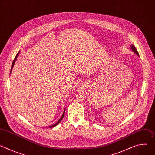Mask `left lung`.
<instances>
[{
  "instance_id": "left-lung-1",
  "label": "left lung",
  "mask_w": 155,
  "mask_h": 155,
  "mask_svg": "<svg viewBox=\"0 0 155 155\" xmlns=\"http://www.w3.org/2000/svg\"><path fill=\"white\" fill-rule=\"evenodd\" d=\"M131 49L132 50V51H133L137 56H139V53H138V51H137V50H136V48H135V47L134 46V45H131Z\"/></svg>"
}]
</instances>
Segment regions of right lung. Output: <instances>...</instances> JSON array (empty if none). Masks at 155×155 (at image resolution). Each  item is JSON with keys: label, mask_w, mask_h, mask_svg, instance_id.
<instances>
[{"label": "right lung", "mask_w": 155, "mask_h": 155, "mask_svg": "<svg viewBox=\"0 0 155 155\" xmlns=\"http://www.w3.org/2000/svg\"><path fill=\"white\" fill-rule=\"evenodd\" d=\"M19 51L18 52V53H17V54H16V57H15V58L14 59V60H13V62H12V68H11V71H12V69H13V65H14V64H15V61H16V58H17V57H18V54H19ZM64 113H65V109H64V112H63V114H62V117H61V118H60V120L56 123V124H53V125H52V126H50L49 127H54V126H56V125H58L60 122H61V121L62 120V118H63V117H64Z\"/></svg>", "instance_id": "right-lung-1"}]
</instances>
